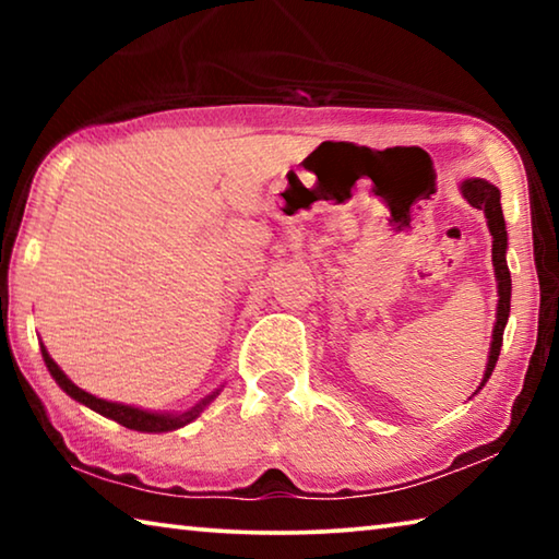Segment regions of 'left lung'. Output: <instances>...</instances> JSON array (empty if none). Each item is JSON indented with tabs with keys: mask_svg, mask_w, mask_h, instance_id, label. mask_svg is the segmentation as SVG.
<instances>
[{
	"mask_svg": "<svg viewBox=\"0 0 559 559\" xmlns=\"http://www.w3.org/2000/svg\"><path fill=\"white\" fill-rule=\"evenodd\" d=\"M461 194L471 206L476 210H484L488 219L490 236H493V269H496V281H498V313H496V328H493V343H490L488 353V365L484 382H480L478 390H484L488 377L493 374V367L498 362L500 345H503V330L510 316V271L506 263V249H508V231H506V219L503 210H500V192L496 185L486 182V179L471 177L461 182Z\"/></svg>",
	"mask_w": 559,
	"mask_h": 559,
	"instance_id": "8db88e82",
	"label": "left lung"
}]
</instances>
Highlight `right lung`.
I'll return each mask as SVG.
<instances>
[{
  "instance_id": "add662e5",
  "label": "right lung",
  "mask_w": 559,
  "mask_h": 559,
  "mask_svg": "<svg viewBox=\"0 0 559 559\" xmlns=\"http://www.w3.org/2000/svg\"><path fill=\"white\" fill-rule=\"evenodd\" d=\"M41 355H44V362L46 367H49L51 377L56 380V384L61 386V390L73 396L75 402L86 404L88 409L98 412L103 416H108V419L118 421L120 427L126 429H132V431H145V433H159V431H175L179 427H187L189 421H194L197 416H200L204 412V406L210 404L216 394H219V390L212 392L210 396H204V400L200 404H194L192 409H187L182 414H155V412H147V409H138V406H128V404H118V402H106V400H98V396H93L88 392H83L81 386H75L69 377L63 374V370L59 365L53 362L51 355L46 353V347L41 345Z\"/></svg>"
}]
</instances>
